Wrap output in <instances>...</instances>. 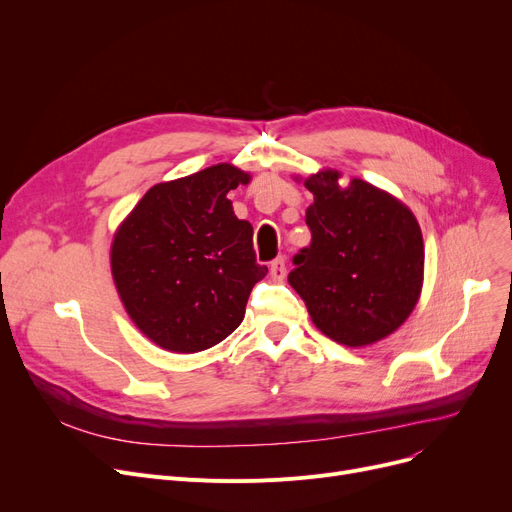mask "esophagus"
Segmentation results:
<instances>
[{
	"label": "esophagus",
	"mask_w": 512,
	"mask_h": 512,
	"mask_svg": "<svg viewBox=\"0 0 512 512\" xmlns=\"http://www.w3.org/2000/svg\"><path fill=\"white\" fill-rule=\"evenodd\" d=\"M270 274H272V278L274 280H282L284 276H286V261H284V257L280 255V257H276L274 261H272V265H270Z\"/></svg>",
	"instance_id": "34e87169"
}]
</instances>
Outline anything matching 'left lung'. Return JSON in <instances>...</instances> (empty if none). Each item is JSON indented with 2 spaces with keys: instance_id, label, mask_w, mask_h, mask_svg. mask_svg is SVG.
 <instances>
[{
  "instance_id": "obj_1",
  "label": "left lung",
  "mask_w": 512,
  "mask_h": 512,
  "mask_svg": "<svg viewBox=\"0 0 512 512\" xmlns=\"http://www.w3.org/2000/svg\"><path fill=\"white\" fill-rule=\"evenodd\" d=\"M340 172L305 178L311 245L292 257L290 286L313 324L338 344L367 346L398 330L423 286V236L413 211L390 193Z\"/></svg>"
}]
</instances>
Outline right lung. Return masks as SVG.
<instances>
[{"label":"right lung","mask_w":512,"mask_h":512,"mask_svg":"<svg viewBox=\"0 0 512 512\" xmlns=\"http://www.w3.org/2000/svg\"><path fill=\"white\" fill-rule=\"evenodd\" d=\"M251 176L230 164L151 186L112 242V276L130 319L172 353H199L228 338L265 278L253 226L228 193Z\"/></svg>","instance_id":"add662e5"}]
</instances>
